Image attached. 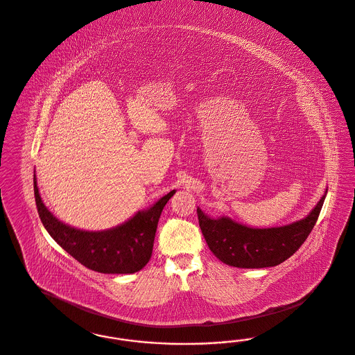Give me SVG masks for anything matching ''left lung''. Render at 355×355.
Returning a JSON list of instances; mask_svg holds the SVG:
<instances>
[{
    "mask_svg": "<svg viewBox=\"0 0 355 355\" xmlns=\"http://www.w3.org/2000/svg\"><path fill=\"white\" fill-rule=\"evenodd\" d=\"M325 194L302 220L272 228H252L221 216L212 219L196 208L199 227L211 252L221 262L241 269H262L277 266L291 257L313 230Z\"/></svg>",
    "mask_w": 355,
    "mask_h": 355,
    "instance_id": "8db88e82",
    "label": "left lung"
}]
</instances>
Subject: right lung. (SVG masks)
Returning a JSON list of instances; mask_svg holds the SVG:
<instances>
[{
	"instance_id": "add662e5",
	"label": "right lung",
	"mask_w": 355,
	"mask_h": 355,
	"mask_svg": "<svg viewBox=\"0 0 355 355\" xmlns=\"http://www.w3.org/2000/svg\"><path fill=\"white\" fill-rule=\"evenodd\" d=\"M174 193L175 190L115 228L89 232L67 225L51 214L40 198L34 175L37 214L47 232L81 265L102 274H132L147 265L159 215Z\"/></svg>"
}]
</instances>
